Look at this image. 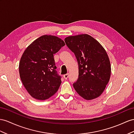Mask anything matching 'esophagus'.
<instances>
[{"label":"esophagus","mask_w":134,"mask_h":134,"mask_svg":"<svg viewBox=\"0 0 134 134\" xmlns=\"http://www.w3.org/2000/svg\"><path fill=\"white\" fill-rule=\"evenodd\" d=\"M63 77L64 79H67V78L68 77V74H66L63 75Z\"/></svg>","instance_id":"34e87169"}]
</instances>
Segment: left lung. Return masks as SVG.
<instances>
[{"instance_id":"8db88e82","label":"left lung","mask_w":134,"mask_h":134,"mask_svg":"<svg viewBox=\"0 0 134 134\" xmlns=\"http://www.w3.org/2000/svg\"><path fill=\"white\" fill-rule=\"evenodd\" d=\"M64 41L74 53L79 66V77L73 84L75 91L87 100L99 97L111 74L110 63L105 50L87 34L68 37Z\"/></svg>"}]
</instances>
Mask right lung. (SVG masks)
<instances>
[{"label":"right lung","mask_w":134,"mask_h":134,"mask_svg":"<svg viewBox=\"0 0 134 134\" xmlns=\"http://www.w3.org/2000/svg\"><path fill=\"white\" fill-rule=\"evenodd\" d=\"M65 45L56 36L44 35L30 44L19 63V73L24 86L33 98L44 100L56 93L61 76L56 70L54 54Z\"/></svg>","instance_id":"1"}]
</instances>
